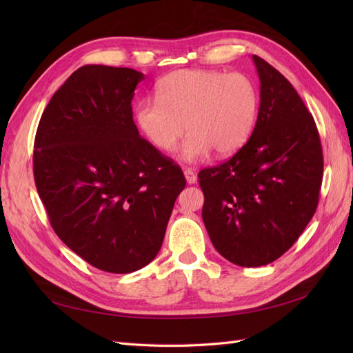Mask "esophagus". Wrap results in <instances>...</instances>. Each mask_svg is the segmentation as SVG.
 <instances>
[{
  "instance_id": "esophagus-1",
  "label": "esophagus",
  "mask_w": 353,
  "mask_h": 353,
  "mask_svg": "<svg viewBox=\"0 0 353 353\" xmlns=\"http://www.w3.org/2000/svg\"><path fill=\"white\" fill-rule=\"evenodd\" d=\"M184 176H185L187 184H194L196 181H197V175H196V172L191 168H185L184 169Z\"/></svg>"
}]
</instances>
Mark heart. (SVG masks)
<instances>
[{"label": "heart", "mask_w": 353, "mask_h": 353, "mask_svg": "<svg viewBox=\"0 0 353 353\" xmlns=\"http://www.w3.org/2000/svg\"><path fill=\"white\" fill-rule=\"evenodd\" d=\"M157 100L135 105L134 119L145 140L169 153L188 134L181 159L197 162L210 152L231 156L249 141L259 116V91L240 72L185 69L169 73L156 87Z\"/></svg>", "instance_id": "heart-1"}]
</instances>
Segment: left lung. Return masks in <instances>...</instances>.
I'll return each instance as SVG.
<instances>
[{"label": "left lung", "instance_id": "8db88e82", "mask_svg": "<svg viewBox=\"0 0 353 353\" xmlns=\"http://www.w3.org/2000/svg\"><path fill=\"white\" fill-rule=\"evenodd\" d=\"M252 59L261 82L252 137L225 163L199 174L210 241L245 268L268 265L294 244L316 210L324 168L314 117L293 85Z\"/></svg>", "mask_w": 353, "mask_h": 353}]
</instances>
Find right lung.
I'll use <instances>...</instances> for the list:
<instances>
[{
    "label": "right lung",
    "instance_id": "right-lung-1",
    "mask_svg": "<svg viewBox=\"0 0 353 353\" xmlns=\"http://www.w3.org/2000/svg\"><path fill=\"white\" fill-rule=\"evenodd\" d=\"M141 72L87 65L52 95L35 137L34 175L52 230L101 271L128 274L159 253L183 170L138 134Z\"/></svg>",
    "mask_w": 353,
    "mask_h": 353
}]
</instances>
